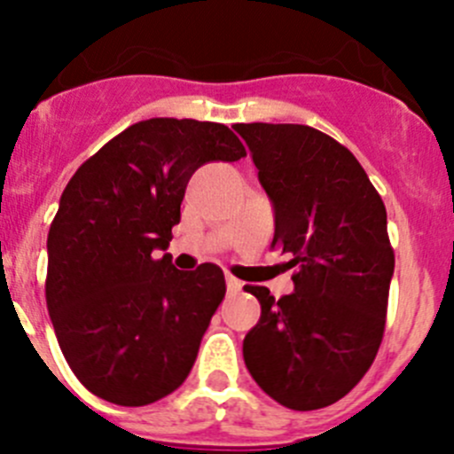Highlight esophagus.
Segmentation results:
<instances>
[{
	"instance_id": "34e87169",
	"label": "esophagus",
	"mask_w": 454,
	"mask_h": 454,
	"mask_svg": "<svg viewBox=\"0 0 454 454\" xmlns=\"http://www.w3.org/2000/svg\"><path fill=\"white\" fill-rule=\"evenodd\" d=\"M226 286H228V292H239L244 283H241L239 278H235V277H231V274H228V277H226Z\"/></svg>"
}]
</instances>
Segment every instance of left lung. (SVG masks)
<instances>
[{"instance_id": "8db88e82", "label": "left lung", "mask_w": 454, "mask_h": 454, "mask_svg": "<svg viewBox=\"0 0 454 454\" xmlns=\"http://www.w3.org/2000/svg\"><path fill=\"white\" fill-rule=\"evenodd\" d=\"M274 206V239L290 253L294 292L261 303L246 333L254 382L292 411L345 397L367 373L387 323L395 254L387 208L356 155L308 125H235Z\"/></svg>"}]
</instances>
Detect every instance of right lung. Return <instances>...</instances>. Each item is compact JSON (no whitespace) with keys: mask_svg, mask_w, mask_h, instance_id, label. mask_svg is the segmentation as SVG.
<instances>
[{"mask_svg":"<svg viewBox=\"0 0 454 454\" xmlns=\"http://www.w3.org/2000/svg\"><path fill=\"white\" fill-rule=\"evenodd\" d=\"M246 146L219 122L149 118L85 160L48 232L45 301L81 384L121 406L176 391L226 294L219 265L182 272L167 250L191 176Z\"/></svg>","mask_w":454,"mask_h":454,"instance_id":"obj_1","label":"right lung"}]
</instances>
